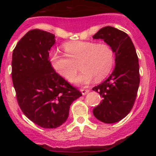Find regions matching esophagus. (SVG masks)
Masks as SVG:
<instances>
[{
	"mask_svg": "<svg viewBox=\"0 0 156 156\" xmlns=\"http://www.w3.org/2000/svg\"><path fill=\"white\" fill-rule=\"evenodd\" d=\"M80 91L83 95H86L89 92V90H85V89H80Z\"/></svg>",
	"mask_w": 156,
	"mask_h": 156,
	"instance_id": "obj_1",
	"label": "esophagus"
}]
</instances>
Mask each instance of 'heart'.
I'll return each instance as SVG.
<instances>
[{
	"mask_svg": "<svg viewBox=\"0 0 156 156\" xmlns=\"http://www.w3.org/2000/svg\"><path fill=\"white\" fill-rule=\"evenodd\" d=\"M66 55L56 51L50 54V62L53 69L68 80L76 75L80 66L82 72L73 80L79 84H88L94 80L105 78L112 69L115 56L107 44L93 41H73L63 45Z\"/></svg>",
	"mask_w": 156,
	"mask_h": 156,
	"instance_id": "1",
	"label": "heart"
}]
</instances>
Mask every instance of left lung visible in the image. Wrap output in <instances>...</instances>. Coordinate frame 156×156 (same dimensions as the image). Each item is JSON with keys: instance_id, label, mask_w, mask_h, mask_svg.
Instances as JSON below:
<instances>
[{"instance_id": "left-lung-1", "label": "left lung", "mask_w": 156, "mask_h": 156, "mask_svg": "<svg viewBox=\"0 0 156 156\" xmlns=\"http://www.w3.org/2000/svg\"><path fill=\"white\" fill-rule=\"evenodd\" d=\"M101 39L115 54V68L103 83L93 87L102 97L93 114L105 123H114L122 119L133 108L140 83L137 52L130 37L112 27H105L93 36Z\"/></svg>"}]
</instances>
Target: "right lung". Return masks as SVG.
Masks as SVG:
<instances>
[{"instance_id":"right-lung-1","label":"right lung","mask_w":156,"mask_h":156,"mask_svg":"<svg viewBox=\"0 0 156 156\" xmlns=\"http://www.w3.org/2000/svg\"><path fill=\"white\" fill-rule=\"evenodd\" d=\"M55 37L44 30H30L18 42L12 62L19 107L32 122L48 129L63 124L73 101L82 96L52 68L48 51Z\"/></svg>"}]
</instances>
